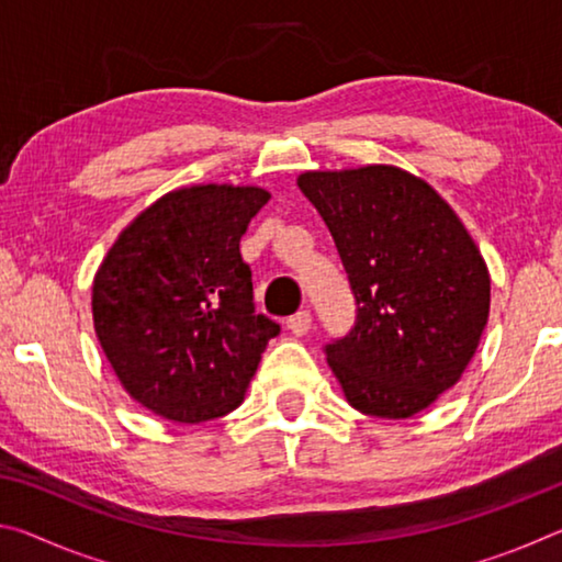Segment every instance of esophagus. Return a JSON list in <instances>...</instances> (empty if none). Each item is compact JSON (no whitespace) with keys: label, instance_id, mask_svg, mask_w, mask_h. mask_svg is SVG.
Returning a JSON list of instances; mask_svg holds the SVG:
<instances>
[{"label":"esophagus","instance_id":"esophagus-1","mask_svg":"<svg viewBox=\"0 0 562 562\" xmlns=\"http://www.w3.org/2000/svg\"><path fill=\"white\" fill-rule=\"evenodd\" d=\"M310 327H312V315L307 310H300V312H294L292 317H288V329L292 331V335H297V337L307 335Z\"/></svg>","mask_w":562,"mask_h":562}]
</instances>
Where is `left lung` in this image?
Segmentation results:
<instances>
[{"label":"left lung","instance_id":"left-lung-1","mask_svg":"<svg viewBox=\"0 0 562 562\" xmlns=\"http://www.w3.org/2000/svg\"><path fill=\"white\" fill-rule=\"evenodd\" d=\"M335 237L357 300L349 335L325 347L347 402L408 418L459 382L488 322L491 278L451 205L396 166L297 178Z\"/></svg>","mask_w":562,"mask_h":562}]
</instances>
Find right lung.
Masks as SVG:
<instances>
[{
  "label": "right lung",
  "instance_id": "right-lung-1",
  "mask_svg": "<svg viewBox=\"0 0 562 562\" xmlns=\"http://www.w3.org/2000/svg\"><path fill=\"white\" fill-rule=\"evenodd\" d=\"M270 193L190 186L123 227L93 278V329L121 386L148 412L201 424L243 404L280 325L255 315L240 237Z\"/></svg>",
  "mask_w": 562,
  "mask_h": 562
}]
</instances>
